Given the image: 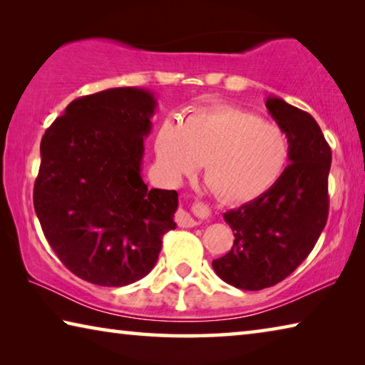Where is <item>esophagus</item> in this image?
Returning a JSON list of instances; mask_svg holds the SVG:
<instances>
[{"mask_svg": "<svg viewBox=\"0 0 365 365\" xmlns=\"http://www.w3.org/2000/svg\"><path fill=\"white\" fill-rule=\"evenodd\" d=\"M176 221L181 227H194L200 222L199 220L194 218V216L189 212H186V210H179V212L176 213Z\"/></svg>", "mask_w": 365, "mask_h": 365, "instance_id": "1", "label": "esophagus"}]
</instances>
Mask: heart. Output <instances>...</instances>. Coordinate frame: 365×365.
Masks as SVG:
<instances>
[{
  "mask_svg": "<svg viewBox=\"0 0 365 365\" xmlns=\"http://www.w3.org/2000/svg\"><path fill=\"white\" fill-rule=\"evenodd\" d=\"M158 163L171 182L194 175L225 202H248L282 175L290 143L282 128L237 107L216 106L165 120L155 136Z\"/></svg>",
  "mask_w": 365,
  "mask_h": 365,
  "instance_id": "b5f03b06",
  "label": "heart"
}]
</instances>
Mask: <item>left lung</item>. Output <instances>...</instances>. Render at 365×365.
<instances>
[{
    "label": "left lung",
    "mask_w": 365,
    "mask_h": 365,
    "mask_svg": "<svg viewBox=\"0 0 365 365\" xmlns=\"http://www.w3.org/2000/svg\"><path fill=\"white\" fill-rule=\"evenodd\" d=\"M264 104L289 136L290 165L264 194L222 215L235 239L231 252L212 264L240 290H261L290 276L308 258L329 216L331 150L317 121L276 96Z\"/></svg>",
    "instance_id": "8db88e82"
}]
</instances>
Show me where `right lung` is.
Segmentation results:
<instances>
[{
	"mask_svg": "<svg viewBox=\"0 0 365 365\" xmlns=\"http://www.w3.org/2000/svg\"><path fill=\"white\" fill-rule=\"evenodd\" d=\"M155 110L149 89H104L70 102L41 139L35 212L51 248L86 282L143 279L176 229V190L149 189L140 176Z\"/></svg>",
	"mask_w": 365,
	"mask_h": 365,
	"instance_id": "add662e5",
	"label": "right lung"
}]
</instances>
